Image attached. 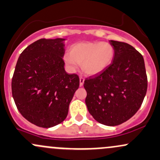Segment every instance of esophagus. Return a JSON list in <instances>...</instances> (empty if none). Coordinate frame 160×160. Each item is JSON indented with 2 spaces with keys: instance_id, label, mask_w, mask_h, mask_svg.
<instances>
[{
  "instance_id": "esophagus-1",
  "label": "esophagus",
  "mask_w": 160,
  "mask_h": 160,
  "mask_svg": "<svg viewBox=\"0 0 160 160\" xmlns=\"http://www.w3.org/2000/svg\"><path fill=\"white\" fill-rule=\"evenodd\" d=\"M84 80H85V79H84L83 77H80V87H82V86H83V84L84 83Z\"/></svg>"
}]
</instances>
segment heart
<instances>
[{"instance_id":"1","label":"heart","mask_w":160,"mask_h":160,"mask_svg":"<svg viewBox=\"0 0 160 160\" xmlns=\"http://www.w3.org/2000/svg\"><path fill=\"white\" fill-rule=\"evenodd\" d=\"M113 45L106 42H83L75 44L71 53L66 54L64 61L71 71H75L79 64L84 73L96 75L106 70L115 57Z\"/></svg>"}]
</instances>
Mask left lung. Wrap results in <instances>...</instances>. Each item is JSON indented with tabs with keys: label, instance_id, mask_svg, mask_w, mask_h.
Returning <instances> with one entry per match:
<instances>
[{
	"label": "left lung",
	"instance_id": "obj_1",
	"mask_svg": "<svg viewBox=\"0 0 160 160\" xmlns=\"http://www.w3.org/2000/svg\"><path fill=\"white\" fill-rule=\"evenodd\" d=\"M115 54L109 66L83 86L88 111L100 124L116 126L138 111L147 89V77L141 54L129 44L110 40Z\"/></svg>",
	"mask_w": 160,
	"mask_h": 160
}]
</instances>
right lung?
I'll return each mask as SVG.
<instances>
[{
    "mask_svg": "<svg viewBox=\"0 0 160 160\" xmlns=\"http://www.w3.org/2000/svg\"><path fill=\"white\" fill-rule=\"evenodd\" d=\"M65 40H37L24 49L16 65L11 83L15 104L26 120L38 127L62 122L79 88V77L64 70Z\"/></svg>",
    "mask_w": 160,
    "mask_h": 160,
    "instance_id": "1",
    "label": "right lung"
}]
</instances>
